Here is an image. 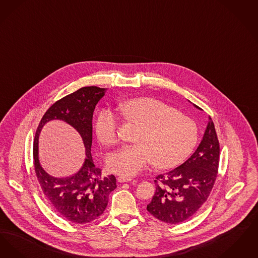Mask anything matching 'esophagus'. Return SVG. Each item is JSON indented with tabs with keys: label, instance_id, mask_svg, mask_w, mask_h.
Wrapping results in <instances>:
<instances>
[{
	"label": "esophagus",
	"instance_id": "1",
	"mask_svg": "<svg viewBox=\"0 0 258 258\" xmlns=\"http://www.w3.org/2000/svg\"><path fill=\"white\" fill-rule=\"evenodd\" d=\"M118 182H120V183H124V182H129V181H131L132 178L131 177H126V176H119L118 178Z\"/></svg>",
	"mask_w": 258,
	"mask_h": 258
}]
</instances>
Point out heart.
Instances as JSON below:
<instances>
[{
	"mask_svg": "<svg viewBox=\"0 0 258 258\" xmlns=\"http://www.w3.org/2000/svg\"><path fill=\"white\" fill-rule=\"evenodd\" d=\"M127 122L142 127L136 146H125L108 158L110 170L134 176L151 162L158 168L178 165L192 151L198 142V127L187 115L153 98H135L119 104ZM119 118L111 109L98 113L95 131L98 141L106 146L117 143Z\"/></svg>",
	"mask_w": 258,
	"mask_h": 258,
	"instance_id": "heart-1",
	"label": "heart"
}]
</instances>
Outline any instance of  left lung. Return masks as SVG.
<instances>
[{
    "mask_svg": "<svg viewBox=\"0 0 258 258\" xmlns=\"http://www.w3.org/2000/svg\"><path fill=\"white\" fill-rule=\"evenodd\" d=\"M219 161L220 144L209 117L202 143L195 153L178 168L156 177V191L146 207L147 211L167 224L188 220L207 201L213 189Z\"/></svg>",
    "mask_w": 258,
    "mask_h": 258,
    "instance_id": "8db88e82",
    "label": "left lung"
}]
</instances>
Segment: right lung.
<instances>
[{"mask_svg": "<svg viewBox=\"0 0 258 258\" xmlns=\"http://www.w3.org/2000/svg\"><path fill=\"white\" fill-rule=\"evenodd\" d=\"M106 89L85 87L56 101L45 112L36 129L34 141V167L36 178L46 199L57 213L73 224L90 223L104 213L109 195L116 188L114 175L102 176L91 157L92 115ZM53 119L63 120L81 135L87 158L82 168L70 178L49 176L38 160V137L42 127Z\"/></svg>", "mask_w": 258, "mask_h": 258, "instance_id": "1", "label": "right lung"}]
</instances>
